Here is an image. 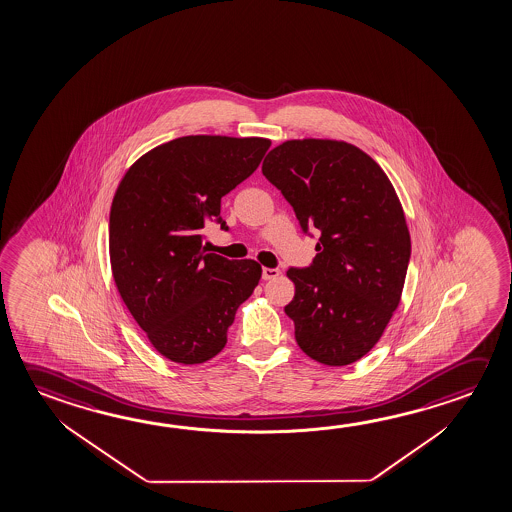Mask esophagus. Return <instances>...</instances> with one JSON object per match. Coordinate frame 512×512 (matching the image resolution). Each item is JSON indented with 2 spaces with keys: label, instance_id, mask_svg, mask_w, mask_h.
<instances>
[{
  "label": "esophagus",
  "instance_id": "1",
  "mask_svg": "<svg viewBox=\"0 0 512 512\" xmlns=\"http://www.w3.org/2000/svg\"><path fill=\"white\" fill-rule=\"evenodd\" d=\"M280 277V269L277 268H264L262 269V278L264 280H275Z\"/></svg>",
  "mask_w": 512,
  "mask_h": 512
}]
</instances>
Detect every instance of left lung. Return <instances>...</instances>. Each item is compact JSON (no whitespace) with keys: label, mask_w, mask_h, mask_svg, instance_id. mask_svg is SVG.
<instances>
[{"label":"left lung","mask_w":512,"mask_h":512,"mask_svg":"<svg viewBox=\"0 0 512 512\" xmlns=\"http://www.w3.org/2000/svg\"><path fill=\"white\" fill-rule=\"evenodd\" d=\"M262 173L293 205L303 232L318 228L309 268H291L285 314L296 343L327 366L359 361L400 305L411 235L384 169L357 146L332 139L278 144Z\"/></svg>","instance_id":"1"}]
</instances>
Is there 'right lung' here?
I'll return each mask as SVG.
<instances>
[{"instance_id":"1","label":"right lung","mask_w":512,"mask_h":512,"mask_svg":"<svg viewBox=\"0 0 512 512\" xmlns=\"http://www.w3.org/2000/svg\"><path fill=\"white\" fill-rule=\"evenodd\" d=\"M264 137L185 135L144 153L121 178L109 219L112 277L153 348L178 364H202L227 344L262 268L207 253L202 230L221 198L259 168Z\"/></svg>"}]
</instances>
